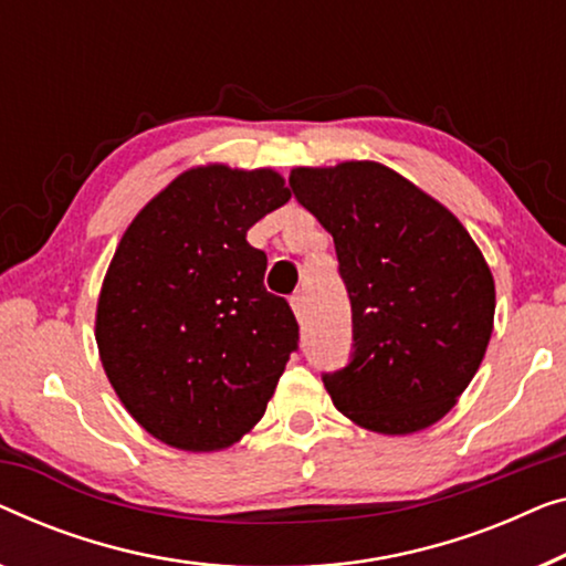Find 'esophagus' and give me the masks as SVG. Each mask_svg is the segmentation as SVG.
Returning a JSON list of instances; mask_svg holds the SVG:
<instances>
[{
    "label": "esophagus",
    "mask_w": 566,
    "mask_h": 566,
    "mask_svg": "<svg viewBox=\"0 0 566 566\" xmlns=\"http://www.w3.org/2000/svg\"><path fill=\"white\" fill-rule=\"evenodd\" d=\"M291 306H293V314L298 316V322H303V318H306V296H303L301 291L291 296Z\"/></svg>",
    "instance_id": "1"
}]
</instances>
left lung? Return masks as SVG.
Listing matches in <instances>:
<instances>
[{
  "mask_svg": "<svg viewBox=\"0 0 566 566\" xmlns=\"http://www.w3.org/2000/svg\"><path fill=\"white\" fill-rule=\"evenodd\" d=\"M289 186L334 237L352 306L349 363L322 380L380 433H413L457 403L485 357L490 268L452 211L380 163L296 168Z\"/></svg>",
  "mask_w": 566,
  "mask_h": 566,
  "instance_id": "8db88e82",
  "label": "left lung"
}]
</instances>
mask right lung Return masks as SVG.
Here are the masks:
<instances>
[{
  "mask_svg": "<svg viewBox=\"0 0 566 566\" xmlns=\"http://www.w3.org/2000/svg\"><path fill=\"white\" fill-rule=\"evenodd\" d=\"M291 199L273 170L193 168L127 227L96 306L112 388L155 439L214 452L263 419L298 349L248 229Z\"/></svg>",
  "mask_w": 566,
  "mask_h": 566,
  "instance_id": "obj_1",
  "label": "right lung"
}]
</instances>
